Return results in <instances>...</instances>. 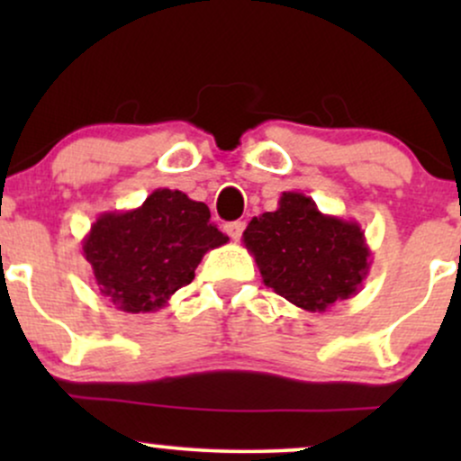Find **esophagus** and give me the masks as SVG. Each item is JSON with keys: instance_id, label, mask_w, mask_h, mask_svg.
I'll return each instance as SVG.
<instances>
[{"instance_id": "esophagus-1", "label": "esophagus", "mask_w": 461, "mask_h": 461, "mask_svg": "<svg viewBox=\"0 0 461 461\" xmlns=\"http://www.w3.org/2000/svg\"><path fill=\"white\" fill-rule=\"evenodd\" d=\"M225 231H227V236L231 238V240H240L242 231H245V223H242V221H234V223H227L225 225Z\"/></svg>"}]
</instances>
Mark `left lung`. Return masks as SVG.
Returning <instances> with one entry per match:
<instances>
[{
  "instance_id": "left-lung-1",
  "label": "left lung",
  "mask_w": 461,
  "mask_h": 461,
  "mask_svg": "<svg viewBox=\"0 0 461 461\" xmlns=\"http://www.w3.org/2000/svg\"><path fill=\"white\" fill-rule=\"evenodd\" d=\"M262 282L305 312H325L357 294L370 249L357 221L322 214L303 193H282L277 210L242 231Z\"/></svg>"
}]
</instances>
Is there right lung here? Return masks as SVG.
Segmentation results:
<instances>
[{
    "instance_id": "add662e5",
    "label": "right lung",
    "mask_w": 461,
    "mask_h": 461,
    "mask_svg": "<svg viewBox=\"0 0 461 461\" xmlns=\"http://www.w3.org/2000/svg\"><path fill=\"white\" fill-rule=\"evenodd\" d=\"M227 240L210 223L208 205L182 190L158 188L139 208L99 214L82 253L104 297L130 314H145L162 310L193 282L205 253Z\"/></svg>"
}]
</instances>
